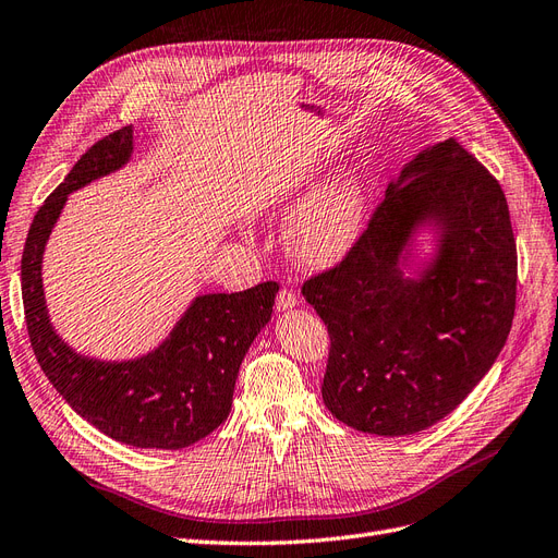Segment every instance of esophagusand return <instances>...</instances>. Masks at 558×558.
<instances>
[{"mask_svg":"<svg viewBox=\"0 0 558 558\" xmlns=\"http://www.w3.org/2000/svg\"><path fill=\"white\" fill-rule=\"evenodd\" d=\"M298 295L291 291V288H279L277 293V312H286V310H293L298 304Z\"/></svg>","mask_w":558,"mask_h":558,"instance_id":"obj_1","label":"esophagus"}]
</instances>
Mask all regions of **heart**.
Returning <instances> with one entry per match:
<instances>
[{
  "mask_svg": "<svg viewBox=\"0 0 558 558\" xmlns=\"http://www.w3.org/2000/svg\"><path fill=\"white\" fill-rule=\"evenodd\" d=\"M364 223V186L343 175L325 186L286 230V246L304 265H330L360 238Z\"/></svg>",
  "mask_w": 558,
  "mask_h": 558,
  "instance_id": "obj_1",
  "label": "heart"
}]
</instances>
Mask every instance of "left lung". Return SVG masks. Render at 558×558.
Here are the masks:
<instances>
[{
	"mask_svg": "<svg viewBox=\"0 0 558 558\" xmlns=\"http://www.w3.org/2000/svg\"><path fill=\"white\" fill-rule=\"evenodd\" d=\"M445 228L422 282L396 260L410 228ZM328 325V411L357 432L403 436L452 413L510 335L517 244L504 189L454 138L436 143L390 184L345 256L302 283Z\"/></svg>",
	"mask_w": 558,
	"mask_h": 558,
	"instance_id": "left-lung-1",
	"label": "left lung"
}]
</instances>
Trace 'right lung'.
I'll use <instances>...</instances> for the list:
<instances>
[{"label":"right lung","instance_id":"add662e5","mask_svg":"<svg viewBox=\"0 0 558 558\" xmlns=\"http://www.w3.org/2000/svg\"><path fill=\"white\" fill-rule=\"evenodd\" d=\"M133 129L96 141L71 168L29 226L21 279L34 355L69 407L106 436L136 448L180 450L213 434L230 413L240 364L272 316L279 286L201 295L155 353L133 362L83 357L54 335L41 283V256L66 196L118 170L131 155Z\"/></svg>","mask_w":558,"mask_h":558}]
</instances>
